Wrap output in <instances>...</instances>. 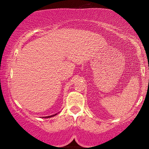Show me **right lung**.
<instances>
[{
  "label": "right lung",
  "instance_id": "1",
  "mask_svg": "<svg viewBox=\"0 0 149 149\" xmlns=\"http://www.w3.org/2000/svg\"><path fill=\"white\" fill-rule=\"evenodd\" d=\"M55 115H57V114H54V115H52V116H46L45 118H50V117H52V116H54Z\"/></svg>",
  "mask_w": 149,
  "mask_h": 149
}]
</instances>
